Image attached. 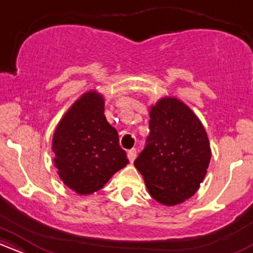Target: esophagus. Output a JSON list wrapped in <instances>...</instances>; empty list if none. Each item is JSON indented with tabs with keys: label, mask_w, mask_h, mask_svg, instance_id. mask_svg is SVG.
<instances>
[{
	"label": "esophagus",
	"mask_w": 253,
	"mask_h": 253,
	"mask_svg": "<svg viewBox=\"0 0 253 253\" xmlns=\"http://www.w3.org/2000/svg\"><path fill=\"white\" fill-rule=\"evenodd\" d=\"M127 156H128V159H129L130 163H133V162H134V159H135V157H136V150L135 149L129 150L128 152H127Z\"/></svg>",
	"instance_id": "esophagus-1"
}]
</instances>
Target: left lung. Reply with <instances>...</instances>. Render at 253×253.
Instances as JSON below:
<instances>
[{
    "mask_svg": "<svg viewBox=\"0 0 253 253\" xmlns=\"http://www.w3.org/2000/svg\"><path fill=\"white\" fill-rule=\"evenodd\" d=\"M150 135L134 161L149 194L164 206L187 201L199 190L211 157L207 132L183 101L165 96L150 108Z\"/></svg>",
    "mask_w": 253,
    "mask_h": 253,
    "instance_id": "obj_1",
    "label": "left lung"
}]
</instances>
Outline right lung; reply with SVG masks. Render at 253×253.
<instances>
[{"label": "right lung", "mask_w": 253, "mask_h": 253, "mask_svg": "<svg viewBox=\"0 0 253 253\" xmlns=\"http://www.w3.org/2000/svg\"><path fill=\"white\" fill-rule=\"evenodd\" d=\"M53 163L62 182L78 195H90L128 164L117 129L104 117V97L84 92L66 110L52 138Z\"/></svg>", "instance_id": "1"}]
</instances>
